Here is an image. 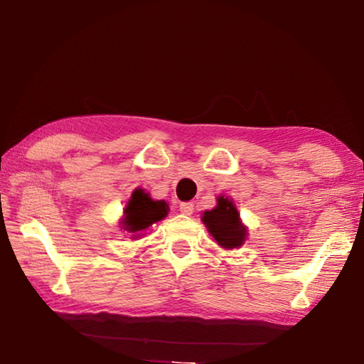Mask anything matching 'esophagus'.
<instances>
[{
  "label": "esophagus",
  "instance_id": "obj_1",
  "mask_svg": "<svg viewBox=\"0 0 364 364\" xmlns=\"http://www.w3.org/2000/svg\"><path fill=\"white\" fill-rule=\"evenodd\" d=\"M180 212L183 215H193L194 204H193V202H181V204H180Z\"/></svg>",
  "mask_w": 364,
  "mask_h": 364
}]
</instances>
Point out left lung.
<instances>
[{
	"label": "left lung",
	"mask_w": 364,
	"mask_h": 364,
	"mask_svg": "<svg viewBox=\"0 0 364 364\" xmlns=\"http://www.w3.org/2000/svg\"><path fill=\"white\" fill-rule=\"evenodd\" d=\"M200 220L215 242L226 250L239 249L247 239V226L242 223L236 204L228 196H218L217 205L202 213Z\"/></svg>",
	"instance_id": "obj_1"
}]
</instances>
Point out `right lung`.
Listing matches in <instances>:
<instances>
[{"mask_svg":"<svg viewBox=\"0 0 364 364\" xmlns=\"http://www.w3.org/2000/svg\"><path fill=\"white\" fill-rule=\"evenodd\" d=\"M168 204L165 200H154L146 189L136 188L128 199L123 215L120 218V228L123 232L130 234V237L136 239L143 237L149 228L162 221L168 215Z\"/></svg>","mask_w":364,"mask_h":364,"instance_id":"right-lung-1","label":"right lung"}]
</instances>
